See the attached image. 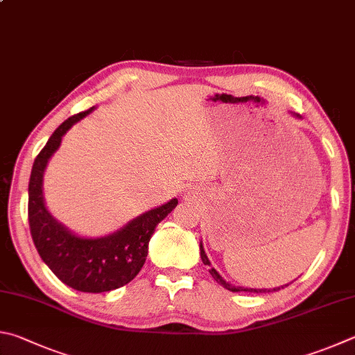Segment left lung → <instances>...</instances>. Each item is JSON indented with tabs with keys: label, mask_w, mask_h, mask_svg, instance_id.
I'll list each match as a JSON object with an SVG mask.
<instances>
[{
	"label": "left lung",
	"mask_w": 355,
	"mask_h": 355,
	"mask_svg": "<svg viewBox=\"0 0 355 355\" xmlns=\"http://www.w3.org/2000/svg\"><path fill=\"white\" fill-rule=\"evenodd\" d=\"M200 256H202V261H203V263L205 266H209V273H211V276L212 278H214L218 284L220 286H223L225 288H228L230 292H251V293H267V292H278V290H281V288H284V286H281V287H278V288H243V287H236V286H233V284H230V282H227L225 281L220 275H218L214 268L211 267V262L208 261V256L205 254V250H203V245L200 243ZM288 286V284H287Z\"/></svg>",
	"instance_id": "left-lung-1"
}]
</instances>
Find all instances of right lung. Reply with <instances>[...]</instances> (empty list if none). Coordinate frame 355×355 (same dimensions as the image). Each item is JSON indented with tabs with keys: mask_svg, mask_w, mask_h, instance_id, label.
<instances>
[{
	"mask_svg": "<svg viewBox=\"0 0 355 355\" xmlns=\"http://www.w3.org/2000/svg\"><path fill=\"white\" fill-rule=\"evenodd\" d=\"M93 108L62 122L37 155L29 178L28 218L32 241L51 272L74 290L101 293L128 284L139 273L155 227L175 208L178 200L172 198L159 208L137 217L118 233L99 239L76 236L49 214L44 208L42 191L44 167L59 149L63 135Z\"/></svg>",
	"mask_w": 355,
	"mask_h": 355,
	"instance_id": "add662e5",
	"label": "right lung"
}]
</instances>
